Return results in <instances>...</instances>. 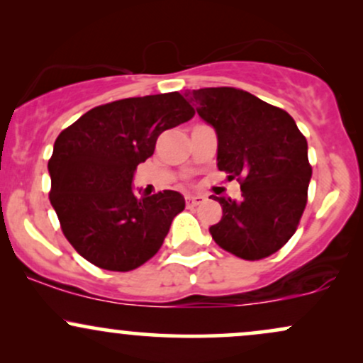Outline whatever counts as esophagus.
Segmentation results:
<instances>
[{
    "label": "esophagus",
    "instance_id": "obj_1",
    "mask_svg": "<svg viewBox=\"0 0 363 363\" xmlns=\"http://www.w3.org/2000/svg\"><path fill=\"white\" fill-rule=\"evenodd\" d=\"M203 201H205V198H203V196H198V194H186V205L189 206V208L201 205Z\"/></svg>",
    "mask_w": 363,
    "mask_h": 363
}]
</instances>
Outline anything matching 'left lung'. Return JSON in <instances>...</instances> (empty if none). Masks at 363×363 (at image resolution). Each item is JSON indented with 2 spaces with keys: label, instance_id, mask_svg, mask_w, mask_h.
Here are the masks:
<instances>
[{
  "label": "left lung",
  "instance_id": "8db88e82",
  "mask_svg": "<svg viewBox=\"0 0 363 363\" xmlns=\"http://www.w3.org/2000/svg\"><path fill=\"white\" fill-rule=\"evenodd\" d=\"M199 118L215 129L216 167L240 182L242 199L216 198L222 220L210 234L247 261L272 256L297 230L312 167L307 140L289 112L249 91L218 86L187 91Z\"/></svg>",
  "mask_w": 363,
  "mask_h": 363
}]
</instances>
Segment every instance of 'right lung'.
Wrapping results in <instances>:
<instances>
[{
	"mask_svg": "<svg viewBox=\"0 0 363 363\" xmlns=\"http://www.w3.org/2000/svg\"><path fill=\"white\" fill-rule=\"evenodd\" d=\"M194 116L177 91L94 107L61 131L48 169L49 199L80 256L109 272H131L158 252L184 196H138L133 177L157 138Z\"/></svg>",
	"mask_w": 363,
	"mask_h": 363,
	"instance_id": "1",
	"label": "right lung"
}]
</instances>
